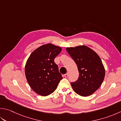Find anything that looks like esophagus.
<instances>
[{
    "instance_id": "1",
    "label": "esophagus",
    "mask_w": 121,
    "mask_h": 121,
    "mask_svg": "<svg viewBox=\"0 0 121 121\" xmlns=\"http://www.w3.org/2000/svg\"><path fill=\"white\" fill-rule=\"evenodd\" d=\"M64 76H65V78H67L68 76V73H67L66 74H65V75H64Z\"/></svg>"
}]
</instances>
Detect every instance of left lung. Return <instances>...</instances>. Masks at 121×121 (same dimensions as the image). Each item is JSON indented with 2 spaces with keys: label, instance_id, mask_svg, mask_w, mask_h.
Here are the masks:
<instances>
[{
  "label": "left lung",
  "instance_id": "left-lung-1",
  "mask_svg": "<svg viewBox=\"0 0 121 121\" xmlns=\"http://www.w3.org/2000/svg\"><path fill=\"white\" fill-rule=\"evenodd\" d=\"M74 60L79 72L78 80L71 83L75 93L82 96L94 93L105 77V69L100 56L93 50L84 45L66 48Z\"/></svg>",
  "mask_w": 121,
  "mask_h": 121
}]
</instances>
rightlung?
I'll list each match as a JSON object with an SVG mask.
<instances>
[{"mask_svg":"<svg viewBox=\"0 0 121 121\" xmlns=\"http://www.w3.org/2000/svg\"><path fill=\"white\" fill-rule=\"evenodd\" d=\"M62 48L51 43L43 44L31 53L25 65L28 84L35 93L47 96L56 90L62 79L54 59Z\"/></svg>","mask_w":121,"mask_h":121,"instance_id":"add662e5","label":"right lung"}]
</instances>
